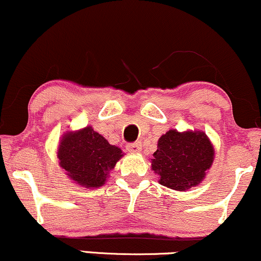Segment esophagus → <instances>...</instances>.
<instances>
[{"label": "esophagus", "instance_id": "obj_1", "mask_svg": "<svg viewBox=\"0 0 261 261\" xmlns=\"http://www.w3.org/2000/svg\"><path fill=\"white\" fill-rule=\"evenodd\" d=\"M127 151L130 153H140L142 149V144L141 142H135V143H128L126 146Z\"/></svg>", "mask_w": 261, "mask_h": 261}]
</instances>
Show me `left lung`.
Masks as SVG:
<instances>
[{"mask_svg":"<svg viewBox=\"0 0 261 261\" xmlns=\"http://www.w3.org/2000/svg\"><path fill=\"white\" fill-rule=\"evenodd\" d=\"M151 170L159 174V183L184 191L202 182L212 166L214 148L202 131L169 130L158 141Z\"/></svg>","mask_w":261,"mask_h":261,"instance_id":"1","label":"left lung"}]
</instances>
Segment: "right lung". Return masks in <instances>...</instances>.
Wrapping results in <instances>:
<instances>
[{"instance_id":"right-lung-1","label":"right lung","mask_w":261,"mask_h":261,"mask_svg":"<svg viewBox=\"0 0 261 261\" xmlns=\"http://www.w3.org/2000/svg\"><path fill=\"white\" fill-rule=\"evenodd\" d=\"M124 153L112 146L91 126L78 131H67L62 136L58 149L60 166L67 176L81 187L94 189L106 182Z\"/></svg>"}]
</instances>
